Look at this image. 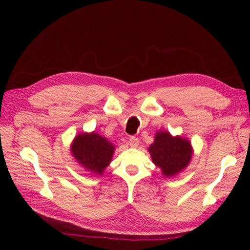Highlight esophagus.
<instances>
[{
    "label": "esophagus",
    "instance_id": "obj_1",
    "mask_svg": "<svg viewBox=\"0 0 250 250\" xmlns=\"http://www.w3.org/2000/svg\"><path fill=\"white\" fill-rule=\"evenodd\" d=\"M129 144H130L131 147L136 148L140 144V141H139V139H137V137L132 136V137H130V140H129Z\"/></svg>",
    "mask_w": 250,
    "mask_h": 250
}]
</instances>
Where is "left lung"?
<instances>
[{
    "label": "left lung",
    "instance_id": "8db88e82",
    "mask_svg": "<svg viewBox=\"0 0 250 250\" xmlns=\"http://www.w3.org/2000/svg\"><path fill=\"white\" fill-rule=\"evenodd\" d=\"M152 162L167 177L175 176L187 167L192 158V147L189 140L172 136L169 132L158 131L155 142L148 148Z\"/></svg>",
    "mask_w": 250,
    "mask_h": 250
}]
</instances>
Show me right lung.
Listing matches in <instances>:
<instances>
[{
    "mask_svg": "<svg viewBox=\"0 0 250 250\" xmlns=\"http://www.w3.org/2000/svg\"><path fill=\"white\" fill-rule=\"evenodd\" d=\"M115 145L100 134L81 133L75 136L71 151L76 161L93 174L102 175L111 161Z\"/></svg>",
    "mask_w": 250,
    "mask_h": 250,
    "instance_id": "right-lung-1",
    "label": "right lung"
}]
</instances>
